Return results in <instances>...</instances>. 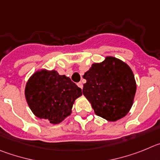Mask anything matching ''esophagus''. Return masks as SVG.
Segmentation results:
<instances>
[{
	"mask_svg": "<svg viewBox=\"0 0 160 160\" xmlns=\"http://www.w3.org/2000/svg\"><path fill=\"white\" fill-rule=\"evenodd\" d=\"M77 85H78V87L80 88L83 89V83H82V82H79V83H77Z\"/></svg>",
	"mask_w": 160,
	"mask_h": 160,
	"instance_id": "1",
	"label": "esophagus"
}]
</instances>
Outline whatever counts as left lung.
Here are the masks:
<instances>
[{
	"label": "left lung",
	"instance_id": "left-lung-1",
	"mask_svg": "<svg viewBox=\"0 0 160 160\" xmlns=\"http://www.w3.org/2000/svg\"><path fill=\"white\" fill-rule=\"evenodd\" d=\"M83 77V94L96 115L108 121L124 117L133 104L136 83L131 68L113 57L94 63Z\"/></svg>",
	"mask_w": 160,
	"mask_h": 160
}]
</instances>
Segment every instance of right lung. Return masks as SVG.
I'll return each mask as SVG.
<instances>
[{
    "label": "right lung",
    "mask_w": 160,
    "mask_h": 160,
    "mask_svg": "<svg viewBox=\"0 0 160 160\" xmlns=\"http://www.w3.org/2000/svg\"><path fill=\"white\" fill-rule=\"evenodd\" d=\"M24 95L37 117L57 124L71 115L73 103L82 91L69 77L60 76L55 70L41 69L28 80Z\"/></svg>",
    "instance_id": "add662e5"
}]
</instances>
